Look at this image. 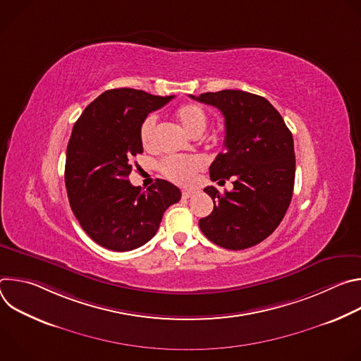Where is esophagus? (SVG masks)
Here are the masks:
<instances>
[{"label": "esophagus", "mask_w": 361, "mask_h": 361, "mask_svg": "<svg viewBox=\"0 0 361 361\" xmlns=\"http://www.w3.org/2000/svg\"><path fill=\"white\" fill-rule=\"evenodd\" d=\"M194 192H195L194 190H183V192H181V194H183V197H184V198H190Z\"/></svg>", "instance_id": "obj_1"}]
</instances>
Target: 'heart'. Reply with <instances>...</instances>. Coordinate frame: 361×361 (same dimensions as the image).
Instances as JSON below:
<instances>
[{"label":"heart","mask_w":361,"mask_h":361,"mask_svg":"<svg viewBox=\"0 0 361 361\" xmlns=\"http://www.w3.org/2000/svg\"><path fill=\"white\" fill-rule=\"evenodd\" d=\"M176 118L181 127L191 135L198 137L207 128L209 116L197 102H185L176 110ZM156 116H148L140 127V141L145 149L156 145ZM202 169V160L197 156H170L160 163V171L171 181L190 184Z\"/></svg>","instance_id":"b5f03b06"}]
</instances>
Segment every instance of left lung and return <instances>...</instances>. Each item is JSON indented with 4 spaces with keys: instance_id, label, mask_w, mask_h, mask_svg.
Listing matches in <instances>:
<instances>
[{
    "instance_id": "1",
    "label": "left lung",
    "mask_w": 361,
    "mask_h": 361,
    "mask_svg": "<svg viewBox=\"0 0 361 361\" xmlns=\"http://www.w3.org/2000/svg\"><path fill=\"white\" fill-rule=\"evenodd\" d=\"M190 97L223 113L226 151L210 166V178H231L234 185L224 194L213 185L204 188L214 210L198 226L220 247H252L279 227L290 205L295 174L291 131L264 97L240 90Z\"/></svg>"
}]
</instances>
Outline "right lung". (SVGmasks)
Returning a JSON list of instances; mask_svg holds the SVG:
<instances>
[{
    "label": "right lung",
    "mask_w": 361,
    "mask_h": 361,
    "mask_svg": "<svg viewBox=\"0 0 361 361\" xmlns=\"http://www.w3.org/2000/svg\"><path fill=\"white\" fill-rule=\"evenodd\" d=\"M134 88L102 92L82 111L67 145L66 187L82 230L99 245L130 251L156 235L180 188L157 178L145 191L128 176L142 152L140 127L151 111L171 101Z\"/></svg>",
    "instance_id": "add662e5"
}]
</instances>
